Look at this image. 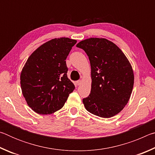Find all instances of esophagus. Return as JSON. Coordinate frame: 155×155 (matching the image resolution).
Returning a JSON list of instances; mask_svg holds the SVG:
<instances>
[{
    "label": "esophagus",
    "instance_id": "34e87169",
    "mask_svg": "<svg viewBox=\"0 0 155 155\" xmlns=\"http://www.w3.org/2000/svg\"><path fill=\"white\" fill-rule=\"evenodd\" d=\"M81 84V81H77V82H76V85H80Z\"/></svg>",
    "mask_w": 155,
    "mask_h": 155
}]
</instances>
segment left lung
<instances>
[{"mask_svg":"<svg viewBox=\"0 0 155 155\" xmlns=\"http://www.w3.org/2000/svg\"><path fill=\"white\" fill-rule=\"evenodd\" d=\"M77 47L85 51L91 65V93L83 100L86 110L104 118L119 114L129 101L134 84L127 57L105 38L86 39Z\"/></svg>","mask_w":155,"mask_h":155,"instance_id":"1","label":"left lung"}]
</instances>
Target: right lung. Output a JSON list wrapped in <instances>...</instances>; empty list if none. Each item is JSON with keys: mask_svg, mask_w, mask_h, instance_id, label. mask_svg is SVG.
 I'll return each mask as SVG.
<instances>
[{"mask_svg": "<svg viewBox=\"0 0 155 155\" xmlns=\"http://www.w3.org/2000/svg\"><path fill=\"white\" fill-rule=\"evenodd\" d=\"M77 41L52 39L38 47L26 61L20 74L21 90L28 107L37 114H51L61 109L74 91L65 59Z\"/></svg>", "mask_w": 155, "mask_h": 155, "instance_id": "add662e5", "label": "right lung"}]
</instances>
